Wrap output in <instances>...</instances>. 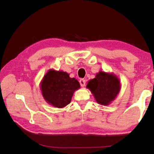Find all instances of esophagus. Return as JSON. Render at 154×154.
I'll list each match as a JSON object with an SVG mask.
<instances>
[{
    "label": "esophagus",
    "instance_id": "34e87169",
    "mask_svg": "<svg viewBox=\"0 0 154 154\" xmlns=\"http://www.w3.org/2000/svg\"><path fill=\"white\" fill-rule=\"evenodd\" d=\"M79 83H80V85L81 87H84L85 85V80L83 79H81L80 81H79Z\"/></svg>",
    "mask_w": 154,
    "mask_h": 154
}]
</instances>
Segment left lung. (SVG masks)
Returning <instances> with one entry per match:
<instances>
[{"label": "left lung", "instance_id": "left-lung-1", "mask_svg": "<svg viewBox=\"0 0 154 154\" xmlns=\"http://www.w3.org/2000/svg\"><path fill=\"white\" fill-rule=\"evenodd\" d=\"M87 88L91 91L98 103L107 106L119 94L121 84L114 73L100 71L97 73L95 78L89 81Z\"/></svg>", "mask_w": 154, "mask_h": 154}]
</instances>
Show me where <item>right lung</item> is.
I'll return each instance as SVG.
<instances>
[{
	"label": "right lung",
	"mask_w": 154,
	"mask_h": 154,
	"mask_svg": "<svg viewBox=\"0 0 154 154\" xmlns=\"http://www.w3.org/2000/svg\"><path fill=\"white\" fill-rule=\"evenodd\" d=\"M80 88L75 78L66 72L50 69L40 83L42 96L46 102L56 108H63L71 103L74 92Z\"/></svg>",
	"instance_id": "1"
}]
</instances>
